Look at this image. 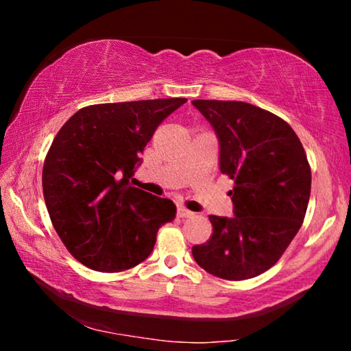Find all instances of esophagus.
Here are the masks:
<instances>
[{
  "label": "esophagus",
  "instance_id": "esophagus-1",
  "mask_svg": "<svg viewBox=\"0 0 351 351\" xmlns=\"http://www.w3.org/2000/svg\"><path fill=\"white\" fill-rule=\"evenodd\" d=\"M178 217H180V218H190V217H193V212H190V210L186 209V207L180 206V207H178Z\"/></svg>",
  "mask_w": 351,
  "mask_h": 351
}]
</instances>
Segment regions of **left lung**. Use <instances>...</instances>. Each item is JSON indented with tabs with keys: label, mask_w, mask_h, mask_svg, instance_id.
I'll return each mask as SVG.
<instances>
[{
	"label": "left lung",
	"mask_w": 351,
	"mask_h": 351,
	"mask_svg": "<svg viewBox=\"0 0 351 351\" xmlns=\"http://www.w3.org/2000/svg\"><path fill=\"white\" fill-rule=\"evenodd\" d=\"M215 130L219 170L234 180V217L209 215L213 232L192 247L209 274L246 280L274 266L304 223L311 169L287 122L235 100H192Z\"/></svg>",
	"instance_id": "obj_1"
}]
</instances>
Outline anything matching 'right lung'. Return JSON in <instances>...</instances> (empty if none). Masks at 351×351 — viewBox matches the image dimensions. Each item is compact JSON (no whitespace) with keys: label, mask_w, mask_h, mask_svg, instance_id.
Segmentation results:
<instances>
[{"label":"right lung","mask_w":351,"mask_h":351,"mask_svg":"<svg viewBox=\"0 0 351 351\" xmlns=\"http://www.w3.org/2000/svg\"><path fill=\"white\" fill-rule=\"evenodd\" d=\"M187 99L85 106L52 141L43 195L58 237L82 265L100 272L133 268L152 254L176 206L130 186L154 130Z\"/></svg>","instance_id":"right-lung-1"}]
</instances>
